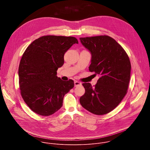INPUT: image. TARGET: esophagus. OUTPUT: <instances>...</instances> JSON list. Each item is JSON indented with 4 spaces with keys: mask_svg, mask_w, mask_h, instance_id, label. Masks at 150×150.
Returning <instances> with one entry per match:
<instances>
[{
    "mask_svg": "<svg viewBox=\"0 0 150 150\" xmlns=\"http://www.w3.org/2000/svg\"><path fill=\"white\" fill-rule=\"evenodd\" d=\"M74 84H75V87H78V86H79V85H81V83L76 81L74 82Z\"/></svg>",
    "mask_w": 150,
    "mask_h": 150,
    "instance_id": "1",
    "label": "esophagus"
}]
</instances>
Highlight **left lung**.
Listing matches in <instances>:
<instances>
[{
	"mask_svg": "<svg viewBox=\"0 0 150 150\" xmlns=\"http://www.w3.org/2000/svg\"><path fill=\"white\" fill-rule=\"evenodd\" d=\"M91 54L90 72L99 76L95 86L83 83L85 94L79 102L90 112L103 115L115 109L127 93L131 65L123 47L113 38L100 35L79 38Z\"/></svg>",
	"mask_w": 150,
	"mask_h": 150,
	"instance_id": "left-lung-1",
	"label": "left lung"
}]
</instances>
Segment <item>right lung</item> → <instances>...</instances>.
<instances>
[{
    "mask_svg": "<svg viewBox=\"0 0 150 150\" xmlns=\"http://www.w3.org/2000/svg\"><path fill=\"white\" fill-rule=\"evenodd\" d=\"M78 40L74 37L45 35L28 46L18 69L21 94L34 113L48 116L59 110L64 96L74 87L72 79L63 81L57 70L64 63V54Z\"/></svg>",
    "mask_w": 150,
    "mask_h": 150,
    "instance_id": "right-lung-1",
    "label": "right lung"
}]
</instances>
